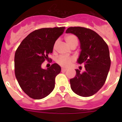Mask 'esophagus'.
Returning <instances> with one entry per match:
<instances>
[{"label": "esophagus", "instance_id": "1", "mask_svg": "<svg viewBox=\"0 0 122 122\" xmlns=\"http://www.w3.org/2000/svg\"><path fill=\"white\" fill-rule=\"evenodd\" d=\"M67 68H62V69H61V71H67Z\"/></svg>", "mask_w": 122, "mask_h": 122}]
</instances>
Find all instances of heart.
Wrapping results in <instances>:
<instances>
[{
	"label": "heart",
	"mask_w": 122,
	"mask_h": 122,
	"mask_svg": "<svg viewBox=\"0 0 122 122\" xmlns=\"http://www.w3.org/2000/svg\"><path fill=\"white\" fill-rule=\"evenodd\" d=\"M65 40H66L67 44H68L70 46L74 45V44H77V42H78L77 38L74 35H67V36L65 37ZM56 44H57V41L55 42V44H54V48H55ZM72 61V58L67 57V56H60L57 58L58 63L60 65H61V66H63V67H68V66H70Z\"/></svg>",
	"instance_id": "1"
}]
</instances>
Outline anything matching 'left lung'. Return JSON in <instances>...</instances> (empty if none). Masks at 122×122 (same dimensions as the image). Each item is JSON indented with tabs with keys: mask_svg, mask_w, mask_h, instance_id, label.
Instances as JSON below:
<instances>
[{
	"mask_svg": "<svg viewBox=\"0 0 122 122\" xmlns=\"http://www.w3.org/2000/svg\"><path fill=\"white\" fill-rule=\"evenodd\" d=\"M78 37L80 53L77 60L84 65L85 71L76 69V75L70 80L72 90L77 95L89 97L94 95L103 87L110 67L108 45L99 34L83 27H70L66 32Z\"/></svg>",
	"mask_w": 122,
	"mask_h": 122,
	"instance_id": "8db88e82",
	"label": "left lung"
}]
</instances>
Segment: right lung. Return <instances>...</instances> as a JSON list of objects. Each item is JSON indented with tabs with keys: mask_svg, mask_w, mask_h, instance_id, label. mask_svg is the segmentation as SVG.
<instances>
[{
	"mask_svg": "<svg viewBox=\"0 0 122 122\" xmlns=\"http://www.w3.org/2000/svg\"><path fill=\"white\" fill-rule=\"evenodd\" d=\"M65 27L41 28L29 34L20 43L15 55V72L19 86L28 96L39 100L48 96L55 87V77L61 72L58 64L43 69L41 65L52 52Z\"/></svg>",
	"mask_w": 122,
	"mask_h": 122,
	"instance_id": "add662e5",
	"label": "right lung"
}]
</instances>
